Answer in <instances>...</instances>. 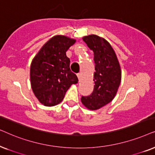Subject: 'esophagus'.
<instances>
[{
	"label": "esophagus",
	"instance_id": "34e87169",
	"mask_svg": "<svg viewBox=\"0 0 155 155\" xmlns=\"http://www.w3.org/2000/svg\"><path fill=\"white\" fill-rule=\"evenodd\" d=\"M77 76H78V79H79V81H80V80H81V74H80V73H79V74H77Z\"/></svg>",
	"mask_w": 155,
	"mask_h": 155
}]
</instances>
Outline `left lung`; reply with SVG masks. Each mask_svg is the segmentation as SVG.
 <instances>
[{
	"instance_id": "8db88e82",
	"label": "left lung",
	"mask_w": 155,
	"mask_h": 155,
	"mask_svg": "<svg viewBox=\"0 0 155 155\" xmlns=\"http://www.w3.org/2000/svg\"><path fill=\"white\" fill-rule=\"evenodd\" d=\"M83 40L94 51L96 71L92 94L82 96L81 101L88 109L96 110L114 98L121 81V69L116 54L108 41L96 35L84 37Z\"/></svg>"
}]
</instances>
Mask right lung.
<instances>
[{"label":"right lung","mask_w":155,"mask_h":155,"mask_svg":"<svg viewBox=\"0 0 155 155\" xmlns=\"http://www.w3.org/2000/svg\"><path fill=\"white\" fill-rule=\"evenodd\" d=\"M76 40L56 35L43 45L30 66L31 86L35 96L45 106H54L62 101L66 92L78 78L70 70L67 51Z\"/></svg>","instance_id":"add662e5"}]
</instances>
